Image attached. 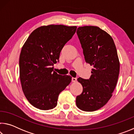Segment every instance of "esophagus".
I'll list each match as a JSON object with an SVG mask.
<instances>
[{
    "mask_svg": "<svg viewBox=\"0 0 134 134\" xmlns=\"http://www.w3.org/2000/svg\"><path fill=\"white\" fill-rule=\"evenodd\" d=\"M71 80L72 82H76V81H77V78L76 77H72Z\"/></svg>",
    "mask_w": 134,
    "mask_h": 134,
    "instance_id": "34e87169",
    "label": "esophagus"
}]
</instances>
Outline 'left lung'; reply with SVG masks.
Segmentation results:
<instances>
[{"mask_svg": "<svg viewBox=\"0 0 134 134\" xmlns=\"http://www.w3.org/2000/svg\"><path fill=\"white\" fill-rule=\"evenodd\" d=\"M77 34L86 62L93 69L89 79H77L83 89L76 97V105L82 110L93 112L103 107L112 97L118 79L119 61L114 41L105 31L85 26L77 28Z\"/></svg>", "mask_w": 134, "mask_h": 134, "instance_id": "obj_1", "label": "left lung"}]
</instances>
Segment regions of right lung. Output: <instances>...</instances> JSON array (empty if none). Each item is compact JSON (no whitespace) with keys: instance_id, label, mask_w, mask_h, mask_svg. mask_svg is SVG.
<instances>
[{"instance_id":"obj_1","label":"right lung","mask_w":134,"mask_h":134,"mask_svg":"<svg viewBox=\"0 0 134 134\" xmlns=\"http://www.w3.org/2000/svg\"><path fill=\"white\" fill-rule=\"evenodd\" d=\"M76 29L62 25L41 26L22 47L19 61L22 89L29 102L39 109L55 108L59 94L71 82V76L58 74L53 66Z\"/></svg>"}]
</instances>
